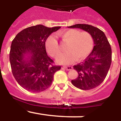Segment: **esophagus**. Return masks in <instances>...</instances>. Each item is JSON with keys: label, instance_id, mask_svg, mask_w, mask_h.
I'll list each match as a JSON object with an SVG mask.
<instances>
[{"label": "esophagus", "instance_id": "obj_1", "mask_svg": "<svg viewBox=\"0 0 121 121\" xmlns=\"http://www.w3.org/2000/svg\"><path fill=\"white\" fill-rule=\"evenodd\" d=\"M64 68H65L66 70H67V71H69V70L72 69L73 67H71V66H64Z\"/></svg>", "mask_w": 121, "mask_h": 121}]
</instances>
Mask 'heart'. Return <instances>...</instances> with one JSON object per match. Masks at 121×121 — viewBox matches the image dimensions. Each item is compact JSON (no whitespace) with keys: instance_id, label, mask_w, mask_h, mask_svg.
I'll return each instance as SVG.
<instances>
[{"instance_id":"1","label":"heart","mask_w":121,"mask_h":121,"mask_svg":"<svg viewBox=\"0 0 121 121\" xmlns=\"http://www.w3.org/2000/svg\"><path fill=\"white\" fill-rule=\"evenodd\" d=\"M63 42L67 43L65 53L59 56L56 61L59 64H70L76 60H82L86 58L93 48V39L87 31L69 29L59 34ZM46 50L51 56L56 57L61 53V50L55 36L51 35L45 42Z\"/></svg>"}]
</instances>
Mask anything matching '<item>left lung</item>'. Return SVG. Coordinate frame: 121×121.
Masks as SVG:
<instances>
[{
  "mask_svg": "<svg viewBox=\"0 0 121 121\" xmlns=\"http://www.w3.org/2000/svg\"><path fill=\"white\" fill-rule=\"evenodd\" d=\"M80 28L92 36L94 47L84 62L74 65L78 78L71 81L74 86L83 90H89L99 86L106 78L112 63V48L104 33L99 28L87 24H76L68 26Z\"/></svg>",
  "mask_w": 121,
  "mask_h": 121,
  "instance_id": "1",
  "label": "left lung"
}]
</instances>
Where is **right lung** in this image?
Instances as JSON below:
<instances>
[{
  "label": "right lung",
  "mask_w": 121,
  "mask_h": 121,
  "mask_svg": "<svg viewBox=\"0 0 121 121\" xmlns=\"http://www.w3.org/2000/svg\"><path fill=\"white\" fill-rule=\"evenodd\" d=\"M60 28L42 25L32 26L19 32L12 41L9 52L11 70L24 89L39 93L51 85L54 73L61 67L53 65L54 62L47 54L45 42Z\"/></svg>",
  "instance_id": "obj_1"
}]
</instances>
